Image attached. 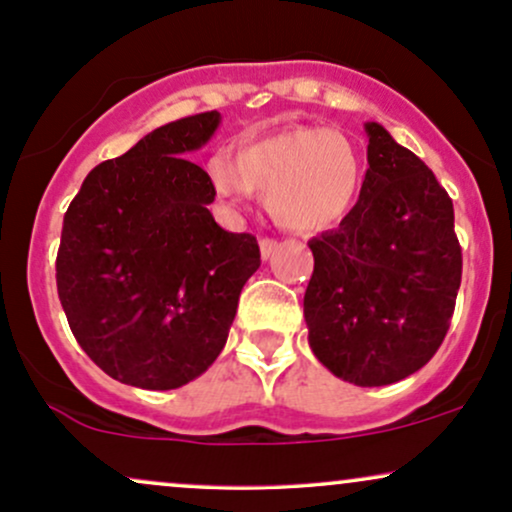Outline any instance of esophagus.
Returning <instances> with one entry per match:
<instances>
[{
    "mask_svg": "<svg viewBox=\"0 0 512 512\" xmlns=\"http://www.w3.org/2000/svg\"><path fill=\"white\" fill-rule=\"evenodd\" d=\"M276 248H279V243H276L274 238H260V255H262V260H269V257L274 255Z\"/></svg>",
    "mask_w": 512,
    "mask_h": 512,
    "instance_id": "1",
    "label": "esophagus"
}]
</instances>
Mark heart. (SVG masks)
<instances>
[{"instance_id": "obj_1", "label": "heart", "mask_w": 512, "mask_h": 512, "mask_svg": "<svg viewBox=\"0 0 512 512\" xmlns=\"http://www.w3.org/2000/svg\"><path fill=\"white\" fill-rule=\"evenodd\" d=\"M207 173L216 195L231 204L267 192V211L293 231H325L349 214L363 180L358 146L337 129L291 127L250 139L236 161L216 154Z\"/></svg>"}]
</instances>
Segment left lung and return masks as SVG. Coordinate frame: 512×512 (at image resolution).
I'll return each instance as SVG.
<instances>
[{
	"label": "left lung",
	"mask_w": 512,
	"mask_h": 512,
	"mask_svg": "<svg viewBox=\"0 0 512 512\" xmlns=\"http://www.w3.org/2000/svg\"><path fill=\"white\" fill-rule=\"evenodd\" d=\"M368 170L339 228L310 240L303 315L317 361L358 387L404 380L448 334L462 250L448 192L419 156L366 122Z\"/></svg>",
	"instance_id": "8db88e82"
}]
</instances>
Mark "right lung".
<instances>
[{"instance_id": "right-lung-1", "label": "right lung", "mask_w": 512, "mask_h": 512, "mask_svg": "<svg viewBox=\"0 0 512 512\" xmlns=\"http://www.w3.org/2000/svg\"><path fill=\"white\" fill-rule=\"evenodd\" d=\"M219 122L211 110L154 129L93 168L64 214V315L88 358L125 385L175 390L199 378L260 267L255 236L214 221V185L187 158Z\"/></svg>"}]
</instances>
